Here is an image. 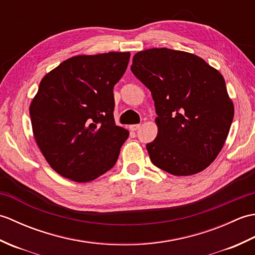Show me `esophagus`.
Segmentation results:
<instances>
[{
    "label": "esophagus",
    "instance_id": "esophagus-1",
    "mask_svg": "<svg viewBox=\"0 0 255 255\" xmlns=\"http://www.w3.org/2000/svg\"><path fill=\"white\" fill-rule=\"evenodd\" d=\"M140 127H141V125L138 124V125H131V126L129 127V128H130V130H132V131H136V130H138V129H139Z\"/></svg>",
    "mask_w": 255,
    "mask_h": 255
}]
</instances>
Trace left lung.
Here are the masks:
<instances>
[{
	"mask_svg": "<svg viewBox=\"0 0 255 255\" xmlns=\"http://www.w3.org/2000/svg\"><path fill=\"white\" fill-rule=\"evenodd\" d=\"M130 70L150 90L158 115V134L147 143L152 163L178 176L205 170L234 119L223 75L202 58L167 48L136 53Z\"/></svg>",
	"mask_w": 255,
	"mask_h": 255,
	"instance_id": "1",
	"label": "left lung"
}]
</instances>
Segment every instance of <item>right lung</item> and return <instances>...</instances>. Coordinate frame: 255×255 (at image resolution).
Here are the masks:
<instances>
[{"label":"right lung","mask_w":255,"mask_h":255,"mask_svg":"<svg viewBox=\"0 0 255 255\" xmlns=\"http://www.w3.org/2000/svg\"><path fill=\"white\" fill-rule=\"evenodd\" d=\"M129 58V52L72 57L41 80L29 107L32 131L63 177L90 182L115 165L129 132L115 124L113 90Z\"/></svg>","instance_id":"right-lung-1"}]
</instances>
